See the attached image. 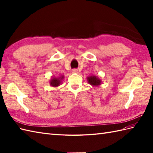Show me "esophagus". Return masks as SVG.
I'll use <instances>...</instances> for the list:
<instances>
[{"mask_svg":"<svg viewBox=\"0 0 153 153\" xmlns=\"http://www.w3.org/2000/svg\"><path fill=\"white\" fill-rule=\"evenodd\" d=\"M71 72H72V73H78V70H77V69H73L72 70H71Z\"/></svg>","mask_w":153,"mask_h":153,"instance_id":"1","label":"esophagus"}]
</instances>
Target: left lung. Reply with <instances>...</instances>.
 <instances>
[{"label":"left lung","mask_w":153,"mask_h":153,"mask_svg":"<svg viewBox=\"0 0 153 153\" xmlns=\"http://www.w3.org/2000/svg\"><path fill=\"white\" fill-rule=\"evenodd\" d=\"M87 81H88V83L93 86H98L100 85V83H101V80L99 79L97 76H89L87 77Z\"/></svg>","instance_id":"1"}]
</instances>
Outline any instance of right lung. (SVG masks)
Returning a JSON list of instances; mask_svg holds the SVG:
<instances>
[{"instance_id": "add662e5", "label": "right lung", "mask_w": 153, "mask_h": 153, "mask_svg": "<svg viewBox=\"0 0 153 153\" xmlns=\"http://www.w3.org/2000/svg\"><path fill=\"white\" fill-rule=\"evenodd\" d=\"M64 76H62L59 77H53L50 81V85L52 87H58L61 83L62 79H63Z\"/></svg>"}]
</instances>
